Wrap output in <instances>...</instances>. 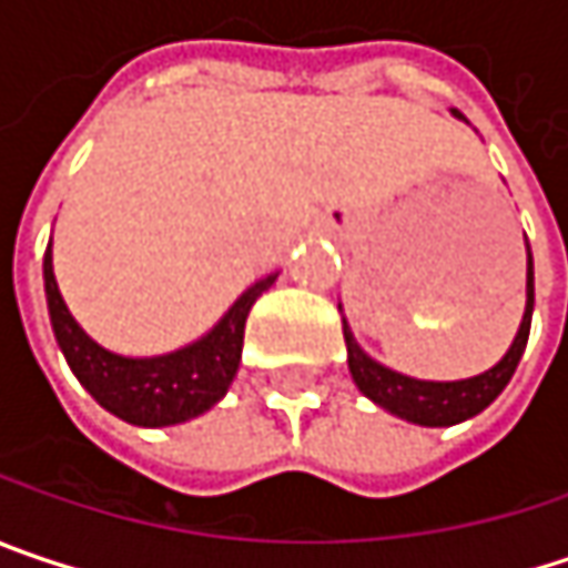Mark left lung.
Segmentation results:
<instances>
[{"instance_id":"left-lung-1","label":"left lung","mask_w":568,"mask_h":568,"mask_svg":"<svg viewBox=\"0 0 568 568\" xmlns=\"http://www.w3.org/2000/svg\"><path fill=\"white\" fill-rule=\"evenodd\" d=\"M459 115V112H456ZM463 119V115H459ZM343 310V304H339ZM530 316H534V255L527 245V306H524V320L520 329L514 336V343L505 352L501 362H495L488 372L471 375V378H459V382H426V378H410L400 375L394 368L382 365L378 358H372L362 345L355 343L348 323L343 316V336L345 348H348V372L355 387L375 400L378 407H385L387 414L407 420L417 426H456L481 414L510 382V375L517 372V362L527 348V336H530Z\"/></svg>"}]
</instances>
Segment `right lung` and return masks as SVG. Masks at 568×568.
I'll return each mask as SVG.
<instances>
[{
	"label": "right lung",
	"mask_w": 568,
	"mask_h": 568,
	"mask_svg": "<svg viewBox=\"0 0 568 568\" xmlns=\"http://www.w3.org/2000/svg\"><path fill=\"white\" fill-rule=\"evenodd\" d=\"M274 281L277 271L245 287L235 297V304L216 320V326L200 339L164 355L132 358L109 352L105 345L83 333V326L63 304L51 245L44 252V297L51 313V329L70 372L97 397L100 407L132 426L186 424L223 400L242 362L248 310Z\"/></svg>",
	"instance_id": "1"
}]
</instances>
